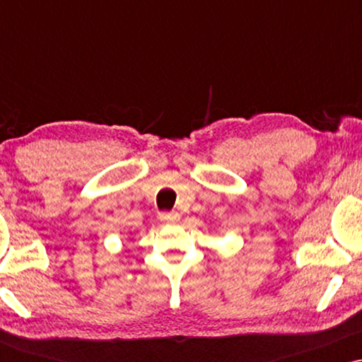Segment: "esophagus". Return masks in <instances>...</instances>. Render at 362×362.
<instances>
[{"instance_id": "34e87169", "label": "esophagus", "mask_w": 362, "mask_h": 362, "mask_svg": "<svg viewBox=\"0 0 362 362\" xmlns=\"http://www.w3.org/2000/svg\"><path fill=\"white\" fill-rule=\"evenodd\" d=\"M160 219L165 224H176V222H180V214L177 212H161Z\"/></svg>"}]
</instances>
